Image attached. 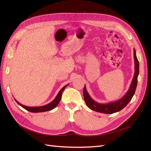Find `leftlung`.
<instances>
[{
	"mask_svg": "<svg viewBox=\"0 0 151 151\" xmlns=\"http://www.w3.org/2000/svg\"><path fill=\"white\" fill-rule=\"evenodd\" d=\"M134 57L135 61V74L130 86V88L127 93L121 99L117 100L116 101L108 103H99L95 101L91 97V96L89 94L88 91L86 89L85 85L83 91L84 99L88 108L93 111L99 113L112 114L122 110L123 108H124L127 106L128 103L130 101L135 92L137 85V77L139 74V63L136 56L135 49H134Z\"/></svg>",
	"mask_w": 151,
	"mask_h": 151,
	"instance_id": "obj_1",
	"label": "left lung"
}]
</instances>
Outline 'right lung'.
Wrapping results in <instances>:
<instances>
[{
    "instance_id": "add662e5",
    "label": "right lung",
    "mask_w": 151,
    "mask_h": 151,
    "mask_svg": "<svg viewBox=\"0 0 151 151\" xmlns=\"http://www.w3.org/2000/svg\"><path fill=\"white\" fill-rule=\"evenodd\" d=\"M68 84L65 85V86H63V88L60 89V91H59L58 93L57 94V96L55 97L53 101L50 103L46 105H44V106H34V107H31V106H24V105L21 104L20 103L18 102L16 99L15 101L17 102V103L18 104H19L21 106H22L23 108H24L26 110H28L30 112H33V113H39V112H44V111H50L51 109H54L55 108L57 105L58 104L59 102L60 101V99L62 98V92L63 91V90L65 89V88L68 86Z\"/></svg>"
}]
</instances>
